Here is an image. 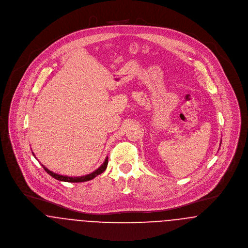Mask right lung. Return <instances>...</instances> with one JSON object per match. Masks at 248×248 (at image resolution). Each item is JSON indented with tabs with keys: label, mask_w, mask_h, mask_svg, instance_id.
Masks as SVG:
<instances>
[{
	"label": "right lung",
	"mask_w": 248,
	"mask_h": 248,
	"mask_svg": "<svg viewBox=\"0 0 248 248\" xmlns=\"http://www.w3.org/2000/svg\"><path fill=\"white\" fill-rule=\"evenodd\" d=\"M32 154L34 155V153L32 152ZM108 165V157L106 158L104 164L101 165L97 170H95L94 172L88 174V175H85V176H82V177H67V176H62V175H59V174H56L54 172L48 170L46 166L43 165L44 169L51 176L53 177L56 180L58 181H62V182H67V183H82V182H86V181H90L92 179H94L96 176L102 174L106 169H107V166Z\"/></svg>",
	"instance_id": "right-lung-1"
}]
</instances>
